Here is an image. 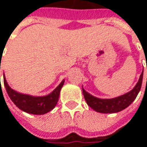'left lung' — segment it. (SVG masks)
Here are the masks:
<instances>
[{
  "label": "left lung",
  "instance_id": "8db88e82",
  "mask_svg": "<svg viewBox=\"0 0 147 147\" xmlns=\"http://www.w3.org/2000/svg\"><path fill=\"white\" fill-rule=\"evenodd\" d=\"M142 78H143V71L140 76V78L137 85L131 91L127 92L125 94H123L121 96L113 98V99L96 98L91 95L90 94L86 92L83 88H82V92H83L87 105L94 110L99 113H118V112L123 110L127 107H128L134 101V99H136L142 87Z\"/></svg>",
  "mask_w": 147,
  "mask_h": 147
}]
</instances>
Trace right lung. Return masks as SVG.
Here are the masks:
<instances>
[{"label":"right lung","mask_w":147,"mask_h":147,"mask_svg":"<svg viewBox=\"0 0 147 147\" xmlns=\"http://www.w3.org/2000/svg\"><path fill=\"white\" fill-rule=\"evenodd\" d=\"M64 80H62L60 85L48 95L42 97H34L18 93L16 90H12L7 84L5 77L4 76V86L13 103L23 111L37 115L47 113L56 106L58 101L61 87L64 85Z\"/></svg>","instance_id":"1"}]
</instances>
